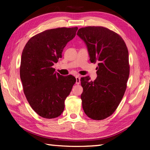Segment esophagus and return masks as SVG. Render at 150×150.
Returning <instances> with one entry per match:
<instances>
[{
	"label": "esophagus",
	"instance_id": "1",
	"mask_svg": "<svg viewBox=\"0 0 150 150\" xmlns=\"http://www.w3.org/2000/svg\"><path fill=\"white\" fill-rule=\"evenodd\" d=\"M76 84L77 85H79L81 83V79H80V77L79 76H76Z\"/></svg>",
	"mask_w": 150,
	"mask_h": 150
}]
</instances>
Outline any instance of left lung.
Wrapping results in <instances>:
<instances>
[{"instance_id": "left-lung-1", "label": "left lung", "mask_w": 150, "mask_h": 150, "mask_svg": "<svg viewBox=\"0 0 150 150\" xmlns=\"http://www.w3.org/2000/svg\"><path fill=\"white\" fill-rule=\"evenodd\" d=\"M87 46L91 62H98L97 77L81 78L83 110L93 120L112 115L123 98L130 74L128 50L120 35L107 28H81L77 34Z\"/></svg>"}]
</instances>
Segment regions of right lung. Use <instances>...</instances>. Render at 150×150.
<instances>
[{
	"mask_svg": "<svg viewBox=\"0 0 150 150\" xmlns=\"http://www.w3.org/2000/svg\"><path fill=\"white\" fill-rule=\"evenodd\" d=\"M77 27L47 30L32 37L22 51L20 79L28 102L35 112L45 118L62 115L65 100L76 79L62 76L52 67L62 57L63 48L75 36Z\"/></svg>",
	"mask_w": 150,
	"mask_h": 150,
	"instance_id": "add662e5",
	"label": "right lung"
}]
</instances>
